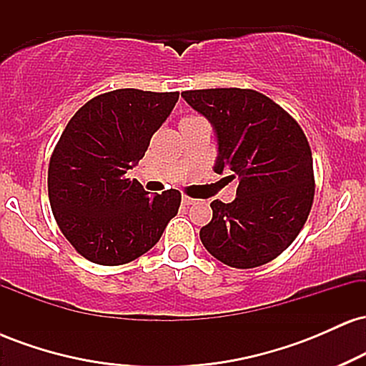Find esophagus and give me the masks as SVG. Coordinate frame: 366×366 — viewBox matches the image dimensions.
<instances>
[{"label":"esophagus","mask_w":366,"mask_h":366,"mask_svg":"<svg viewBox=\"0 0 366 366\" xmlns=\"http://www.w3.org/2000/svg\"><path fill=\"white\" fill-rule=\"evenodd\" d=\"M196 199L194 197H189V196H182V204L184 207H189V204H194Z\"/></svg>","instance_id":"1"}]
</instances>
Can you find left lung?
<instances>
[{
    "instance_id": "8db88e82",
    "label": "left lung",
    "mask_w": 366,
    "mask_h": 366,
    "mask_svg": "<svg viewBox=\"0 0 366 366\" xmlns=\"http://www.w3.org/2000/svg\"><path fill=\"white\" fill-rule=\"evenodd\" d=\"M189 107L217 136L213 170L239 179L236 199L209 207L199 230L208 253L234 268H254L292 244L310 215L315 194L313 159L297 122L253 89L184 91Z\"/></svg>"
}]
</instances>
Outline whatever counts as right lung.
<instances>
[{"label":"right lung","mask_w":366,"mask_h":366,"mask_svg":"<svg viewBox=\"0 0 366 366\" xmlns=\"http://www.w3.org/2000/svg\"><path fill=\"white\" fill-rule=\"evenodd\" d=\"M177 99L179 92H104L63 130L49 159V204L63 236L89 262L117 267L139 258L177 215L179 191L148 196L127 177Z\"/></svg>","instance_id":"obj_1"}]
</instances>
